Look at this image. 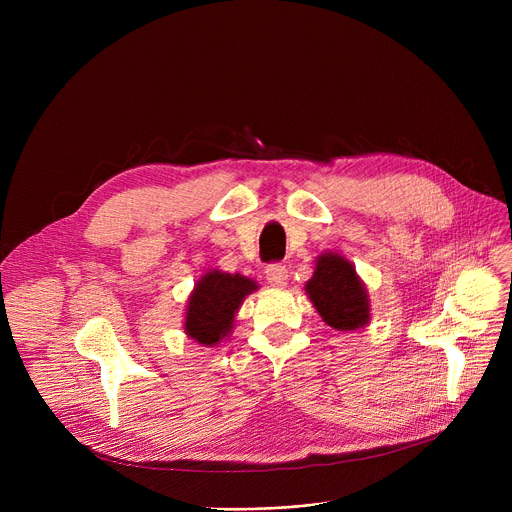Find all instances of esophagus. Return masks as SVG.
Listing matches in <instances>:
<instances>
[{
    "label": "esophagus",
    "mask_w": 512,
    "mask_h": 512,
    "mask_svg": "<svg viewBox=\"0 0 512 512\" xmlns=\"http://www.w3.org/2000/svg\"><path fill=\"white\" fill-rule=\"evenodd\" d=\"M265 280L272 286H286L288 280V270L284 263H270L265 267Z\"/></svg>",
    "instance_id": "obj_1"
}]
</instances>
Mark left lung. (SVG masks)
I'll return each instance as SVG.
<instances>
[{"label": "left lung", "mask_w": 512, "mask_h": 512, "mask_svg": "<svg viewBox=\"0 0 512 512\" xmlns=\"http://www.w3.org/2000/svg\"><path fill=\"white\" fill-rule=\"evenodd\" d=\"M305 292L321 319L334 330H357L369 324V294L355 265L338 253H321Z\"/></svg>", "instance_id": "obj_1"}]
</instances>
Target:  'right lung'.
Wrapping results in <instances>:
<instances>
[{
  "label": "right lung",
  "instance_id": "obj_1",
  "mask_svg": "<svg viewBox=\"0 0 512 512\" xmlns=\"http://www.w3.org/2000/svg\"><path fill=\"white\" fill-rule=\"evenodd\" d=\"M257 288L255 280L240 274L220 270L203 274L188 297L184 315L186 336L203 346L220 344L232 330L238 307Z\"/></svg>",
  "mask_w": 512,
  "mask_h": 512
}]
</instances>
